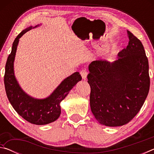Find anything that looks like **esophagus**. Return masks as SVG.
Instances as JSON below:
<instances>
[{"label":"esophagus","mask_w":154,"mask_h":154,"mask_svg":"<svg viewBox=\"0 0 154 154\" xmlns=\"http://www.w3.org/2000/svg\"><path fill=\"white\" fill-rule=\"evenodd\" d=\"M80 74H81V75H82L83 79L85 80V79H86V77H87V75L88 74V72L87 71L86 69H83L80 71Z\"/></svg>","instance_id":"1"}]
</instances>
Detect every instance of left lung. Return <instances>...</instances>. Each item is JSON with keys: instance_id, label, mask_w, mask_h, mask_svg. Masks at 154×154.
<instances>
[{"instance_id": "obj_1", "label": "left lung", "mask_w": 154, "mask_h": 154, "mask_svg": "<svg viewBox=\"0 0 154 154\" xmlns=\"http://www.w3.org/2000/svg\"><path fill=\"white\" fill-rule=\"evenodd\" d=\"M126 48L116 60H96L88 66L90 108L100 124L116 127L139 113L149 90V63L140 41L127 30Z\"/></svg>"}]
</instances>
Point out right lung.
<instances>
[{"instance_id":"1","label":"right lung","mask_w":154,"mask_h":154,"mask_svg":"<svg viewBox=\"0 0 154 154\" xmlns=\"http://www.w3.org/2000/svg\"><path fill=\"white\" fill-rule=\"evenodd\" d=\"M30 26L22 30L13 43L11 52L5 65L4 83L9 100L15 111L26 120L36 125H45L58 119L61 113L60 103L72 88L82 80L79 72L66 77L48 97L43 99L32 98L22 89L14 73V60L20 38L30 30Z\"/></svg>"}]
</instances>
